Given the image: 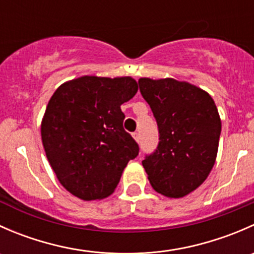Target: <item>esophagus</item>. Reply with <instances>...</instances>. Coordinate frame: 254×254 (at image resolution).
<instances>
[{"label":"esophagus","instance_id":"34e87169","mask_svg":"<svg viewBox=\"0 0 254 254\" xmlns=\"http://www.w3.org/2000/svg\"><path fill=\"white\" fill-rule=\"evenodd\" d=\"M132 137H134V139H135V141L139 142V141H140V132L135 131L134 134H132Z\"/></svg>","mask_w":254,"mask_h":254}]
</instances>
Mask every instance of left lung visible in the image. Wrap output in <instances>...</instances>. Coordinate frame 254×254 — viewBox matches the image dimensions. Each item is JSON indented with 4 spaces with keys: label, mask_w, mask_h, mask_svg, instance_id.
Returning a JSON list of instances; mask_svg holds the SVG:
<instances>
[{
    "label": "left lung",
    "mask_w": 254,
    "mask_h": 254,
    "mask_svg": "<svg viewBox=\"0 0 254 254\" xmlns=\"http://www.w3.org/2000/svg\"><path fill=\"white\" fill-rule=\"evenodd\" d=\"M139 87L160 132L157 148L142 166L156 191L183 198L214 167L221 132L219 112L211 96L189 82L142 77Z\"/></svg>",
    "instance_id": "left-lung-1"
}]
</instances>
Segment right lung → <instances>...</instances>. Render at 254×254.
<instances>
[{
	"instance_id": "right-lung-1",
	"label": "right lung",
	"mask_w": 254,
	"mask_h": 254,
	"mask_svg": "<svg viewBox=\"0 0 254 254\" xmlns=\"http://www.w3.org/2000/svg\"><path fill=\"white\" fill-rule=\"evenodd\" d=\"M132 77L82 76L61 84L42 120V141L61 186L82 200L109 196L139 146L120 106L137 92Z\"/></svg>"
}]
</instances>
